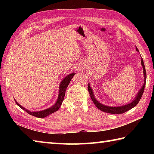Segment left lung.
Segmentation results:
<instances>
[{"instance_id": "8db88e82", "label": "left lung", "mask_w": 154, "mask_h": 154, "mask_svg": "<svg viewBox=\"0 0 154 154\" xmlns=\"http://www.w3.org/2000/svg\"><path fill=\"white\" fill-rule=\"evenodd\" d=\"M136 50H137V51L139 52V49H138L137 47H136ZM140 63H141V65L143 66V75H144V83H143V86L141 87V88H140L139 92H138L136 96H135L134 100L131 101V102H130L129 103H127L126 105H122V106H106V105H103V104H102V103H100L99 101L96 100V98L94 96V94L92 88H91L90 83H88V91H89L90 97H91V98H92V100L94 102V105L96 106V107H97L98 109H100V111L106 112V113H112V114H121V113H125V112H126L128 111H129L130 109H131L133 107H134L135 106H137V104L139 103V100H140V98H141V97H142L143 92H144L145 83H146V77H147V75H146L145 64H144V62H143V60L142 58H141V61H140Z\"/></svg>"}]
</instances>
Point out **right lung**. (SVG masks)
Returning <instances> with one entry per match:
<instances>
[{
  "instance_id": "add662e5",
  "label": "right lung",
  "mask_w": 154,
  "mask_h": 154,
  "mask_svg": "<svg viewBox=\"0 0 154 154\" xmlns=\"http://www.w3.org/2000/svg\"><path fill=\"white\" fill-rule=\"evenodd\" d=\"M75 75V72H72L71 74L68 75L67 76L65 77L64 79L61 81V82L60 83V85H59V94H58V99H57L56 102L54 103V105H52L51 107L44 109V110H42V111H31L28 110V109H25L24 106H22V105H20V104L15 100V103H16L17 105L19 106L21 109H22L23 110L26 111L28 114L31 115V116H35L36 118H45V117L48 116L51 113H53L54 112L58 111L59 108L60 107V106L62 105V103L64 100L65 92H66V88L68 87L70 82H71V80L72 79V78Z\"/></svg>"
}]
</instances>
